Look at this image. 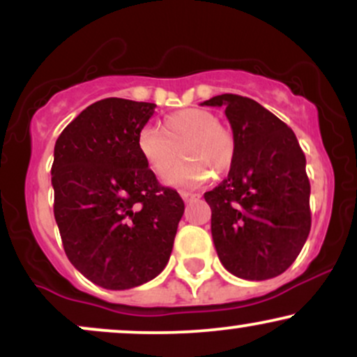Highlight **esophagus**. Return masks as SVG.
<instances>
[{
	"label": "esophagus",
	"instance_id": "1",
	"mask_svg": "<svg viewBox=\"0 0 357 357\" xmlns=\"http://www.w3.org/2000/svg\"><path fill=\"white\" fill-rule=\"evenodd\" d=\"M181 198L184 199V203H192L199 198V195H195V192H188V191H181Z\"/></svg>",
	"mask_w": 357,
	"mask_h": 357
}]
</instances>
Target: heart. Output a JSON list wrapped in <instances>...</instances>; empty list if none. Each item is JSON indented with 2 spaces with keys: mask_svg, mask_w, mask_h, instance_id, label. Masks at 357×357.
<instances>
[{
  "mask_svg": "<svg viewBox=\"0 0 357 357\" xmlns=\"http://www.w3.org/2000/svg\"><path fill=\"white\" fill-rule=\"evenodd\" d=\"M183 144L186 159L166 174L171 186H192L204 181L213 167L223 173L235 159V136L220 124L215 114L204 109H183L162 119L161 129L146 126L137 134L139 154L158 176L174 165L178 148Z\"/></svg>",
  "mask_w": 357,
  "mask_h": 357,
  "instance_id": "b5f03b06",
  "label": "heart"
}]
</instances>
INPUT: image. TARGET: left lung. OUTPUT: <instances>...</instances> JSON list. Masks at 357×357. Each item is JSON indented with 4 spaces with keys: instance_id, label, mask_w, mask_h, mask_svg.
Returning a JSON list of instances; mask_svg holds the SVG:
<instances>
[{
    "instance_id": "left-lung-1",
    "label": "left lung",
    "mask_w": 357,
    "mask_h": 357,
    "mask_svg": "<svg viewBox=\"0 0 357 357\" xmlns=\"http://www.w3.org/2000/svg\"><path fill=\"white\" fill-rule=\"evenodd\" d=\"M202 105L225 109L236 144L228 178L204 192L220 261L245 280L280 275L310 231V183L296 134L248 97L223 93Z\"/></svg>"
}]
</instances>
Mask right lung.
Listing matches in <instances>:
<instances>
[{
    "instance_id": "right-lung-1",
    "label": "right lung",
    "mask_w": 357,
    "mask_h": 357,
    "mask_svg": "<svg viewBox=\"0 0 357 357\" xmlns=\"http://www.w3.org/2000/svg\"><path fill=\"white\" fill-rule=\"evenodd\" d=\"M155 104L110 97L89 105L55 142L53 213L68 260L109 290L158 277L184 203L158 183L137 149Z\"/></svg>"
}]
</instances>
